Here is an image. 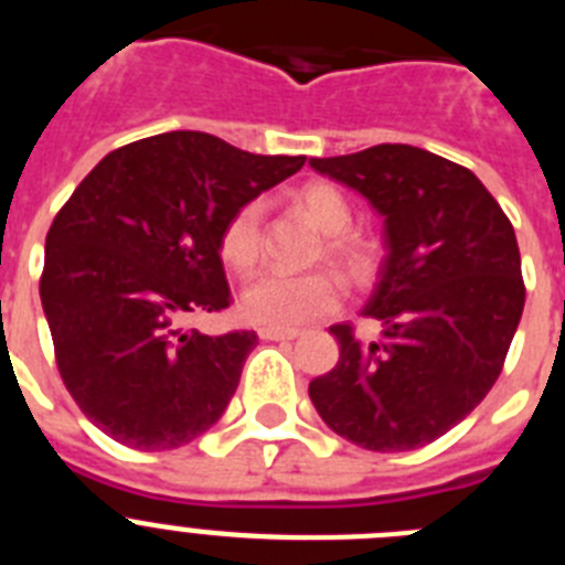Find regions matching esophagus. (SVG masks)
<instances>
[{
    "label": "esophagus",
    "mask_w": 565,
    "mask_h": 565,
    "mask_svg": "<svg viewBox=\"0 0 565 565\" xmlns=\"http://www.w3.org/2000/svg\"><path fill=\"white\" fill-rule=\"evenodd\" d=\"M259 339H268V342H286V339H297L299 331H282V328H259Z\"/></svg>",
    "instance_id": "34e87169"
}]
</instances>
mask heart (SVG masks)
Listing matches in <instances>:
<instances>
[{"label": "heart", "instance_id": "heart-1", "mask_svg": "<svg viewBox=\"0 0 565 565\" xmlns=\"http://www.w3.org/2000/svg\"><path fill=\"white\" fill-rule=\"evenodd\" d=\"M297 206L308 214V221L328 234V257L359 271L364 263V248L351 237V206L344 194L331 183H308L297 192ZM263 246V203L248 201L226 221L221 232V254L228 266L248 271L257 263ZM342 302V286L328 271L282 274L263 271L239 294V311L248 322L263 328L294 331L313 319L326 317Z\"/></svg>", "mask_w": 565, "mask_h": 565}]
</instances>
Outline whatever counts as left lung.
Instances as JSON below:
<instances>
[{"instance_id": "1", "label": "left lung", "mask_w": 565, "mask_h": 565, "mask_svg": "<svg viewBox=\"0 0 565 565\" xmlns=\"http://www.w3.org/2000/svg\"><path fill=\"white\" fill-rule=\"evenodd\" d=\"M308 163L362 194L384 239L362 308L382 339L331 326L339 362L308 396L356 447L416 450L476 411L501 373L526 299L515 228L476 174L427 149L379 143Z\"/></svg>"}]
</instances>
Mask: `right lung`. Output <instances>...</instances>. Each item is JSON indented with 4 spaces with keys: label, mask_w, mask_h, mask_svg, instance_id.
I'll return each mask as SVG.
<instances>
[{
    "label": "right lung",
    "mask_w": 565,
    "mask_h": 565,
    "mask_svg": "<svg viewBox=\"0 0 565 565\" xmlns=\"http://www.w3.org/2000/svg\"><path fill=\"white\" fill-rule=\"evenodd\" d=\"M302 163L178 129L109 152L70 194L39 294L58 373L98 430L174 450L226 413L257 333L206 337L181 319L228 306L223 226Z\"/></svg>",
    "instance_id": "add662e5"
}]
</instances>
